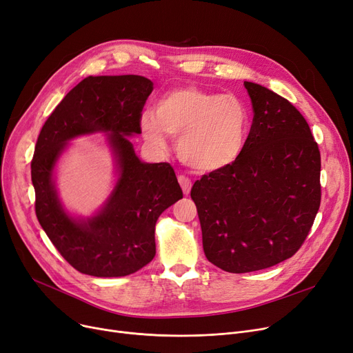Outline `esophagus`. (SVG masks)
Masks as SVG:
<instances>
[{"label": "esophagus", "instance_id": "1", "mask_svg": "<svg viewBox=\"0 0 353 353\" xmlns=\"http://www.w3.org/2000/svg\"><path fill=\"white\" fill-rule=\"evenodd\" d=\"M179 183H180V186H181L183 193L186 194V196H189L190 189H192V180H190L188 176L180 174V176H179Z\"/></svg>", "mask_w": 353, "mask_h": 353}]
</instances>
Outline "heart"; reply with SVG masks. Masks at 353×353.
<instances>
[{
    "mask_svg": "<svg viewBox=\"0 0 353 353\" xmlns=\"http://www.w3.org/2000/svg\"><path fill=\"white\" fill-rule=\"evenodd\" d=\"M249 125V111L239 99L197 87L167 91L156 104V114L145 111L140 117L147 141L164 147L165 134L179 137V159L203 173L237 161L248 144Z\"/></svg>",
    "mask_w": 353,
    "mask_h": 353,
    "instance_id": "b5f03b06",
    "label": "heart"
}]
</instances>
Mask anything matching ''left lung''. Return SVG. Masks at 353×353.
<instances>
[{
	"instance_id": "1",
	"label": "left lung",
	"mask_w": 353,
	"mask_h": 353,
	"mask_svg": "<svg viewBox=\"0 0 353 353\" xmlns=\"http://www.w3.org/2000/svg\"><path fill=\"white\" fill-rule=\"evenodd\" d=\"M245 87L254 114L242 156L203 174L190 192L208 261L230 273L292 257L321 206V152L307 121L274 91Z\"/></svg>"
}]
</instances>
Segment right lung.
Wrapping results in <instances>:
<instances>
[{
    "instance_id": "right-lung-1",
    "label": "right lung",
    "mask_w": 353,
    "mask_h": 353,
    "mask_svg": "<svg viewBox=\"0 0 353 353\" xmlns=\"http://www.w3.org/2000/svg\"><path fill=\"white\" fill-rule=\"evenodd\" d=\"M153 83L141 76L87 77L55 107L37 139L31 160L35 214L51 243L81 273L119 277L137 272L156 254L159 216L183 197L169 163H141L127 136L140 134V117ZM110 132L121 177L105 208L87 221L61 208L52 170L66 141Z\"/></svg>"
}]
</instances>
